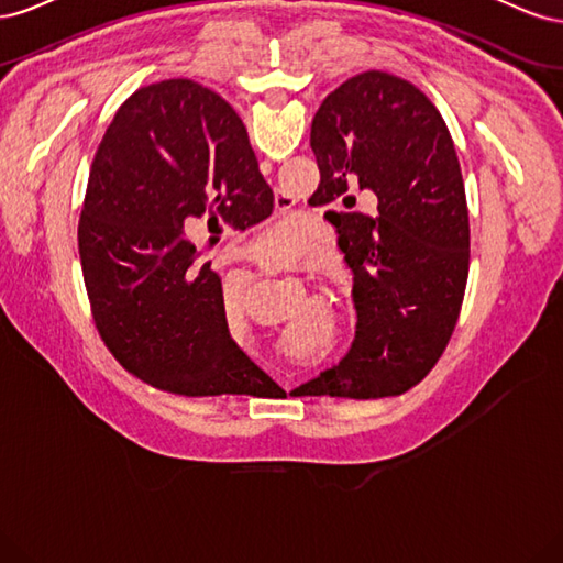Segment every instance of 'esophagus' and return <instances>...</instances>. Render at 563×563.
I'll list each match as a JSON object with an SVG mask.
<instances>
[{
  "mask_svg": "<svg viewBox=\"0 0 563 563\" xmlns=\"http://www.w3.org/2000/svg\"><path fill=\"white\" fill-rule=\"evenodd\" d=\"M253 258L258 261L263 267H277V265H279L275 258H272V255H267V253H265V251H261V249H258V251H253ZM286 387H288V383H286Z\"/></svg>",
  "mask_w": 563,
  "mask_h": 563,
  "instance_id": "1",
  "label": "esophagus"
}]
</instances>
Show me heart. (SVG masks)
<instances>
[{"mask_svg": "<svg viewBox=\"0 0 563 563\" xmlns=\"http://www.w3.org/2000/svg\"><path fill=\"white\" fill-rule=\"evenodd\" d=\"M302 234L296 223H277L267 232V246L272 251H279L282 255H291L300 249Z\"/></svg>", "mask_w": 563, "mask_h": 563, "instance_id": "b5f03b06", "label": "heart"}]
</instances>
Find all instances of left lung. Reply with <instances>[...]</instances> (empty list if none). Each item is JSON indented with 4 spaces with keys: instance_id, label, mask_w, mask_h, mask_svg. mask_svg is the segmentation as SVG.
<instances>
[{
    "instance_id": "left-lung-1",
    "label": "left lung",
    "mask_w": 563,
    "mask_h": 563,
    "mask_svg": "<svg viewBox=\"0 0 563 563\" xmlns=\"http://www.w3.org/2000/svg\"><path fill=\"white\" fill-rule=\"evenodd\" d=\"M319 187L352 269L356 335L345 360L305 383L310 395L380 399L418 385L444 354L470 269V218L453 139L432 100L383 70L354 75L312 119ZM352 189L379 199L349 211Z\"/></svg>"
}]
</instances>
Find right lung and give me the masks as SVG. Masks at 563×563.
Masks as SVG:
<instances>
[{
    "mask_svg": "<svg viewBox=\"0 0 563 563\" xmlns=\"http://www.w3.org/2000/svg\"><path fill=\"white\" fill-rule=\"evenodd\" d=\"M275 207L246 126L192 79L124 100L91 162L79 261L106 347L131 376L183 397H269L279 385L236 347L223 284L185 230H246Z\"/></svg>",
    "mask_w": 563,
    "mask_h": 563,
    "instance_id": "right-lung-1",
    "label": "right lung"
}]
</instances>
